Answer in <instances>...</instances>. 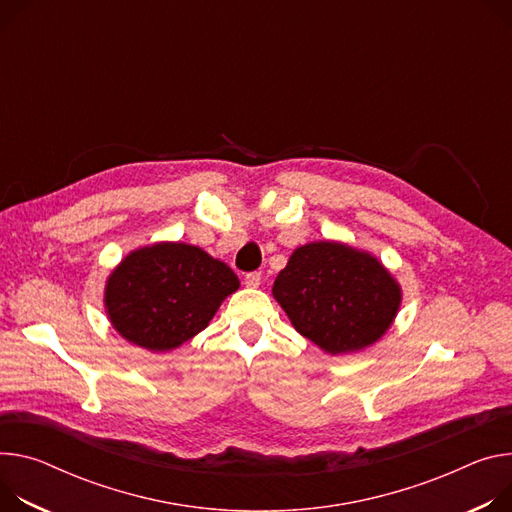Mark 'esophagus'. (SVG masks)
<instances>
[{"label": "esophagus", "instance_id": "esophagus-1", "mask_svg": "<svg viewBox=\"0 0 512 512\" xmlns=\"http://www.w3.org/2000/svg\"><path fill=\"white\" fill-rule=\"evenodd\" d=\"M245 284L247 288H259L261 284V271H251L245 275Z\"/></svg>", "mask_w": 512, "mask_h": 512}]
</instances>
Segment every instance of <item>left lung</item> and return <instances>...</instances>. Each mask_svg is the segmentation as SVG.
<instances>
[{"instance_id": "8db88e82", "label": "left lung", "mask_w": 512, "mask_h": 512, "mask_svg": "<svg viewBox=\"0 0 512 512\" xmlns=\"http://www.w3.org/2000/svg\"><path fill=\"white\" fill-rule=\"evenodd\" d=\"M271 292L294 329L331 355L374 345L402 302L398 282L374 255L335 241L298 247Z\"/></svg>"}]
</instances>
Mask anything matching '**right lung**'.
Instances as JSON below:
<instances>
[{"label":"right lung","mask_w":512,"mask_h":512,"mask_svg":"<svg viewBox=\"0 0 512 512\" xmlns=\"http://www.w3.org/2000/svg\"><path fill=\"white\" fill-rule=\"evenodd\" d=\"M239 290L226 263L185 243H157L126 255L106 284L112 327L149 351H171L204 331L222 300Z\"/></svg>","instance_id":"1"}]
</instances>
